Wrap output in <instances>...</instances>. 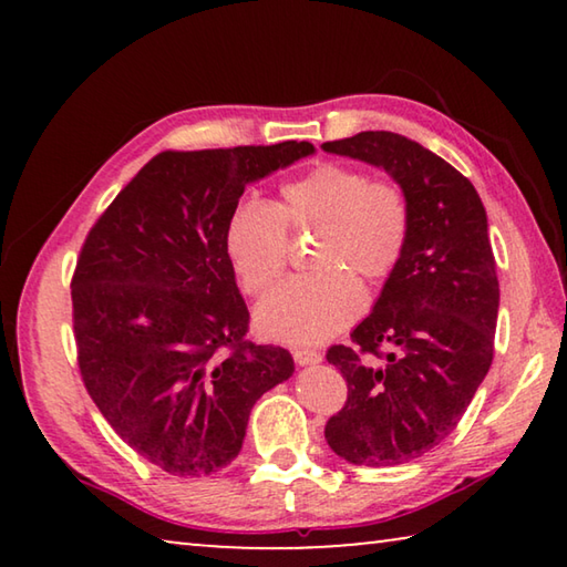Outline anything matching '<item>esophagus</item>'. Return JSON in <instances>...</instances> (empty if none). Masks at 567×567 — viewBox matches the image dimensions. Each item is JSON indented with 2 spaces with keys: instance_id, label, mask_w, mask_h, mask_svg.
Here are the masks:
<instances>
[{
  "instance_id": "obj_1",
  "label": "esophagus",
  "mask_w": 567,
  "mask_h": 567,
  "mask_svg": "<svg viewBox=\"0 0 567 567\" xmlns=\"http://www.w3.org/2000/svg\"><path fill=\"white\" fill-rule=\"evenodd\" d=\"M292 358L297 364H318L322 360V354L318 350H310V348H295Z\"/></svg>"
}]
</instances>
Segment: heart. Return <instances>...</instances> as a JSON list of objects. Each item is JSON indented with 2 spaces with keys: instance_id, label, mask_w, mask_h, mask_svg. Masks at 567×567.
Masks as SVG:
<instances>
[{
  "instance_id": "1",
  "label": "heart",
  "mask_w": 567,
  "mask_h": 567,
  "mask_svg": "<svg viewBox=\"0 0 567 567\" xmlns=\"http://www.w3.org/2000/svg\"><path fill=\"white\" fill-rule=\"evenodd\" d=\"M318 227L312 265L295 275L260 307L257 322L272 340L322 342L362 312L364 295L354 277L382 282L405 257L412 229L408 195L390 179L320 162L287 179L277 199H239L225 225V249L245 292L262 297L290 260V235Z\"/></svg>"
}]
</instances>
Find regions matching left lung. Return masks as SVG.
Segmentation results:
<instances>
[{"mask_svg": "<svg viewBox=\"0 0 567 567\" xmlns=\"http://www.w3.org/2000/svg\"><path fill=\"white\" fill-rule=\"evenodd\" d=\"M322 150L390 172L410 203L405 257L352 342L328 350L348 400L324 425L348 463L402 465L453 433L493 364L501 285L485 207L473 182L402 134L360 132Z\"/></svg>", "mask_w": 567, "mask_h": 567, "instance_id": "left-lung-1", "label": "left lung"}]
</instances>
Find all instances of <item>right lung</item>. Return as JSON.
Returning <instances> with one entry per match:
<instances>
[{"instance_id": "1", "label": "right lung", "mask_w": 567, "mask_h": 567, "mask_svg": "<svg viewBox=\"0 0 567 567\" xmlns=\"http://www.w3.org/2000/svg\"><path fill=\"white\" fill-rule=\"evenodd\" d=\"M310 142L152 157L92 225L72 275L84 388L114 433L179 477L233 463L249 410L292 375V354L247 340L225 225L249 182Z\"/></svg>"}]
</instances>
